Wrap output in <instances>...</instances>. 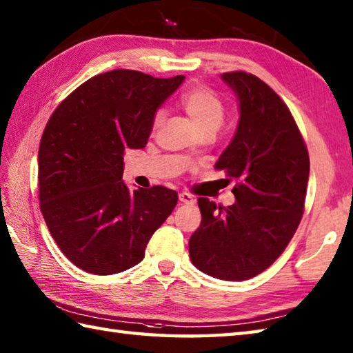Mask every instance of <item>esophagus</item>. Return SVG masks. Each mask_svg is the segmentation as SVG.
<instances>
[{"label": "esophagus", "instance_id": "obj_1", "mask_svg": "<svg viewBox=\"0 0 353 353\" xmlns=\"http://www.w3.org/2000/svg\"><path fill=\"white\" fill-rule=\"evenodd\" d=\"M179 202L181 203H185V205H193L194 202H196V199H194L190 193H179Z\"/></svg>", "mask_w": 353, "mask_h": 353}]
</instances>
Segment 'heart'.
Here are the masks:
<instances>
[{"label":"heart","mask_w":353,"mask_h":353,"mask_svg":"<svg viewBox=\"0 0 353 353\" xmlns=\"http://www.w3.org/2000/svg\"><path fill=\"white\" fill-rule=\"evenodd\" d=\"M179 105L190 117L199 132L205 130H217L225 117V105L213 90L202 84H193L179 95ZM163 122V113L157 112L152 116V130H157Z\"/></svg>","instance_id":"obj_1"}]
</instances>
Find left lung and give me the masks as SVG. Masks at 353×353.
I'll use <instances>...</instances> for the list:
<instances>
[{
  "label": "left lung",
  "instance_id": "obj_1",
  "mask_svg": "<svg viewBox=\"0 0 353 353\" xmlns=\"http://www.w3.org/2000/svg\"><path fill=\"white\" fill-rule=\"evenodd\" d=\"M222 78L237 93L240 122L214 168L236 183V202L217 207L198 199L202 222L189 252L207 275L245 281L270 268L293 239L305 210L310 155L292 112L270 85L245 70Z\"/></svg>",
  "mask_w": 353,
  "mask_h": 353
}]
</instances>
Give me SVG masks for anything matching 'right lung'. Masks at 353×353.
I'll return each mask as SVG.
<instances>
[{"instance_id":"obj_1","label":"right lung","mask_w":353,"mask_h":353,"mask_svg":"<svg viewBox=\"0 0 353 353\" xmlns=\"http://www.w3.org/2000/svg\"><path fill=\"white\" fill-rule=\"evenodd\" d=\"M183 80L114 69L78 85L46 122L39 146L41 211L78 269L113 275L139 264L174 211L175 190L130 192L122 174L125 151L146 146L154 113Z\"/></svg>"}]
</instances>
